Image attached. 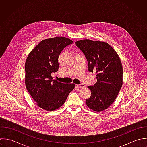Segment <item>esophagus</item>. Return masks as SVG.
<instances>
[{"mask_svg":"<svg viewBox=\"0 0 147 147\" xmlns=\"http://www.w3.org/2000/svg\"><path fill=\"white\" fill-rule=\"evenodd\" d=\"M85 87V85L84 84H80V85H76V88H82Z\"/></svg>","mask_w":147,"mask_h":147,"instance_id":"1","label":"esophagus"}]
</instances>
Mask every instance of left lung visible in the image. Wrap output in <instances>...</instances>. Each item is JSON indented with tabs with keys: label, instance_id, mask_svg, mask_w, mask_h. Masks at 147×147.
Segmentation results:
<instances>
[{
	"label": "left lung",
	"instance_id": "1",
	"mask_svg": "<svg viewBox=\"0 0 147 147\" xmlns=\"http://www.w3.org/2000/svg\"><path fill=\"white\" fill-rule=\"evenodd\" d=\"M76 44L87 58L89 71L97 74V82L88 86L92 93L86 104L93 111L101 112L113 103L122 87L120 58L114 49L104 42L83 39Z\"/></svg>",
	"mask_w": 147,
	"mask_h": 147
}]
</instances>
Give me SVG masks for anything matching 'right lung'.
I'll return each mask as SVG.
<instances>
[{"label": "right lung", "mask_w": 147, "mask_h": 147, "mask_svg": "<svg viewBox=\"0 0 147 147\" xmlns=\"http://www.w3.org/2000/svg\"><path fill=\"white\" fill-rule=\"evenodd\" d=\"M73 42L65 37H54L40 42L29 53L25 63V85L36 105L44 110L54 111L63 105L74 84L53 80L58 70V57Z\"/></svg>", "instance_id": "add662e5"}]
</instances>
